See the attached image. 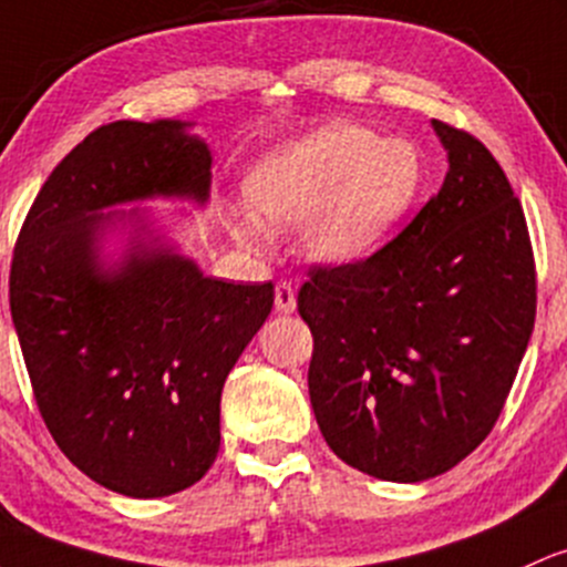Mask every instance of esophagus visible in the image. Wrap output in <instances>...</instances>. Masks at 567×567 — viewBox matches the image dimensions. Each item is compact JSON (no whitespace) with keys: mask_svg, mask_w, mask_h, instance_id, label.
Instances as JSON below:
<instances>
[{"mask_svg":"<svg viewBox=\"0 0 567 567\" xmlns=\"http://www.w3.org/2000/svg\"><path fill=\"white\" fill-rule=\"evenodd\" d=\"M274 307L279 315H293L296 312V288L290 282H277L274 290Z\"/></svg>","mask_w":567,"mask_h":567,"instance_id":"1","label":"esophagus"}]
</instances>
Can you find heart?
<instances>
[{
    "mask_svg": "<svg viewBox=\"0 0 567 567\" xmlns=\"http://www.w3.org/2000/svg\"><path fill=\"white\" fill-rule=\"evenodd\" d=\"M425 185V158L409 140H382L354 123H328L260 161L247 202L274 226L303 220V250L320 264H352L374 252L409 215ZM255 241V217L234 223Z\"/></svg>",
    "mask_w": 567,
    "mask_h": 567,
    "instance_id": "b5f03b06",
    "label": "heart"
}]
</instances>
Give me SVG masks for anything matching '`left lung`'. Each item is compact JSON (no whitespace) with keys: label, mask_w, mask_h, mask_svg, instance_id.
I'll list each match as a JSON object with an SVG mask.
<instances>
[{"label":"left lung","mask_w":567,"mask_h":567,"mask_svg":"<svg viewBox=\"0 0 567 567\" xmlns=\"http://www.w3.org/2000/svg\"><path fill=\"white\" fill-rule=\"evenodd\" d=\"M450 161L416 217L358 264L312 269L309 398L336 457L425 482L487 439L536 322L525 213L476 136L433 121Z\"/></svg>","instance_id":"obj_1"}]
</instances>
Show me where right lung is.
Instances as JSON below:
<instances>
[{
	"mask_svg": "<svg viewBox=\"0 0 567 567\" xmlns=\"http://www.w3.org/2000/svg\"><path fill=\"white\" fill-rule=\"evenodd\" d=\"M188 121L96 128L51 172L18 236L10 312L59 450L102 487L164 497L220 450L228 371L274 307V285L207 277L158 228L151 198L204 207L213 153ZM127 234L121 259L103 241Z\"/></svg>",
	"mask_w": 567,
	"mask_h": 567,
	"instance_id": "right-lung-1",
	"label": "right lung"
}]
</instances>
